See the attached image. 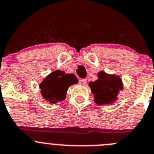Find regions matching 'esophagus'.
Here are the masks:
<instances>
[{"label": "esophagus", "mask_w": 154, "mask_h": 154, "mask_svg": "<svg viewBox=\"0 0 154 154\" xmlns=\"http://www.w3.org/2000/svg\"><path fill=\"white\" fill-rule=\"evenodd\" d=\"M87 79H81V80H80V84H82L83 86H85L86 84H87Z\"/></svg>", "instance_id": "1"}]
</instances>
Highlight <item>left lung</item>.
<instances>
[{"label":"left lung","instance_id":"obj_1","mask_svg":"<svg viewBox=\"0 0 154 154\" xmlns=\"http://www.w3.org/2000/svg\"><path fill=\"white\" fill-rule=\"evenodd\" d=\"M89 87L94 94V102L100 106L112 104L117 100L119 92L123 90L122 80L119 76L104 71L99 72L98 79L90 82Z\"/></svg>","mask_w":154,"mask_h":154}]
</instances>
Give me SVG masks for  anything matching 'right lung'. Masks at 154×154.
I'll return each instance as SVG.
<instances>
[{"label":"right lung","instance_id":"1","mask_svg":"<svg viewBox=\"0 0 154 154\" xmlns=\"http://www.w3.org/2000/svg\"><path fill=\"white\" fill-rule=\"evenodd\" d=\"M78 80L74 74H65L63 70H54L48 74L39 84L43 98L50 103H57L66 98L67 90Z\"/></svg>","mask_w":154,"mask_h":154}]
</instances>
